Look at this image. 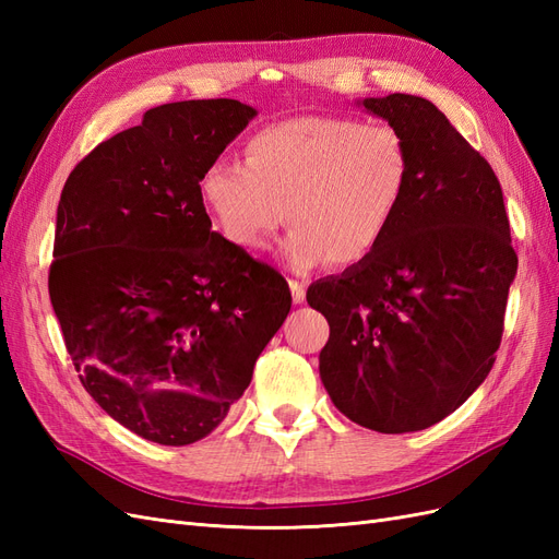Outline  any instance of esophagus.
<instances>
[{
  "label": "esophagus",
  "instance_id": "esophagus-1",
  "mask_svg": "<svg viewBox=\"0 0 559 559\" xmlns=\"http://www.w3.org/2000/svg\"><path fill=\"white\" fill-rule=\"evenodd\" d=\"M289 289H292V298L296 306H300L302 300H306V284L298 282V280H289Z\"/></svg>",
  "mask_w": 559,
  "mask_h": 559
}]
</instances>
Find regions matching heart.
I'll use <instances>...</instances> for the list:
<instances>
[{
    "instance_id": "1",
    "label": "heart",
    "mask_w": 559,
    "mask_h": 559,
    "mask_svg": "<svg viewBox=\"0 0 559 559\" xmlns=\"http://www.w3.org/2000/svg\"><path fill=\"white\" fill-rule=\"evenodd\" d=\"M411 148L389 123L308 114L259 128L245 165L214 160L198 191L222 238L240 251H263L284 226L292 270L331 261L354 267L386 240L408 198Z\"/></svg>"
}]
</instances>
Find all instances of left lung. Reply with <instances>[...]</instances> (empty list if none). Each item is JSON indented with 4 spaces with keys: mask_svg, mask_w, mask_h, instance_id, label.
I'll return each instance as SVG.
<instances>
[{
    "mask_svg": "<svg viewBox=\"0 0 559 559\" xmlns=\"http://www.w3.org/2000/svg\"><path fill=\"white\" fill-rule=\"evenodd\" d=\"M411 148L408 198L380 249L317 280L331 335L319 376L335 408L380 433L441 421L495 366L518 253L499 179L425 97H366Z\"/></svg>",
    "mask_w": 559,
    "mask_h": 559,
    "instance_id": "obj_1",
    "label": "left lung"
}]
</instances>
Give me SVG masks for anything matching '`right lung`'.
Instances as JSON below:
<instances>
[{
  "label": "right lung",
  "mask_w": 559,
  "mask_h": 559,
  "mask_svg": "<svg viewBox=\"0 0 559 559\" xmlns=\"http://www.w3.org/2000/svg\"><path fill=\"white\" fill-rule=\"evenodd\" d=\"M257 109L186 99L67 177L48 294L79 380L118 425L191 445L226 419L292 310L275 267L212 230L200 175Z\"/></svg>",
  "instance_id": "add662e5"
}]
</instances>
